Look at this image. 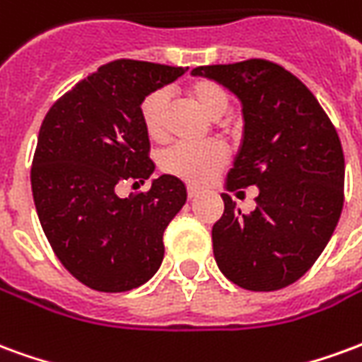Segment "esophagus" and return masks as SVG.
<instances>
[{"label":"esophagus","instance_id":"1","mask_svg":"<svg viewBox=\"0 0 362 362\" xmlns=\"http://www.w3.org/2000/svg\"><path fill=\"white\" fill-rule=\"evenodd\" d=\"M196 196H199V189L194 188V186H188V197H189V199H194Z\"/></svg>","mask_w":362,"mask_h":362}]
</instances>
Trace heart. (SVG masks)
<instances>
[{
  "label": "heart",
  "instance_id": "heart-1",
  "mask_svg": "<svg viewBox=\"0 0 362 362\" xmlns=\"http://www.w3.org/2000/svg\"><path fill=\"white\" fill-rule=\"evenodd\" d=\"M188 98L209 119H219L228 108V96L219 85L196 81L188 87ZM168 95L166 90H153L139 106V116L151 139L163 141L166 137ZM227 160V151L219 143L207 145H174L160 157V168L188 184H204Z\"/></svg>",
  "mask_w": 362,
  "mask_h": 362
}]
</instances>
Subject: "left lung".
I'll use <instances>...</instances> for the list:
<instances>
[{
  "label": "left lung",
  "mask_w": 362,
  "mask_h": 362,
  "mask_svg": "<svg viewBox=\"0 0 362 362\" xmlns=\"http://www.w3.org/2000/svg\"><path fill=\"white\" fill-rule=\"evenodd\" d=\"M192 75L221 83L243 104V143L225 186L259 189L250 213L221 194L215 262L248 291L287 287L314 266L341 215L345 158L337 132L308 87L273 62L199 66Z\"/></svg>",
  "instance_id": "obj_1"
}]
</instances>
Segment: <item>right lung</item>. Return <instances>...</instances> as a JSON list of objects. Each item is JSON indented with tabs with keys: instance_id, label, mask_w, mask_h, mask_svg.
I'll return each instance as SVG.
<instances>
[{
	"instance_id": "1",
	"label": "right lung",
	"mask_w": 362,
	"mask_h": 362,
	"mask_svg": "<svg viewBox=\"0 0 362 362\" xmlns=\"http://www.w3.org/2000/svg\"><path fill=\"white\" fill-rule=\"evenodd\" d=\"M186 71L116 59L54 103L40 126L30 170L36 213L64 267L95 291H132L163 264L165 228L188 197L184 182L163 174L129 197L116 186L153 174L139 106Z\"/></svg>"
}]
</instances>
